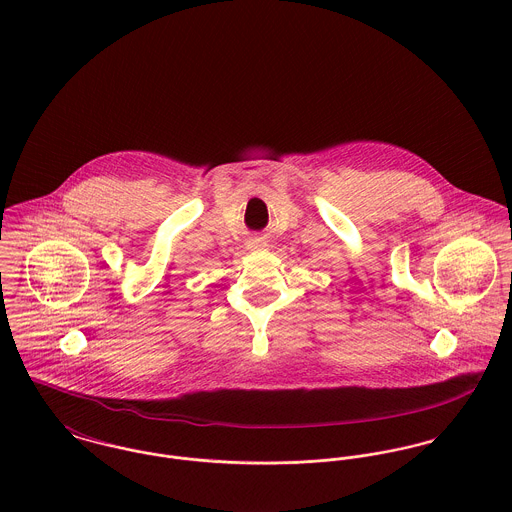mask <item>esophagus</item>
I'll list each match as a JSON object with an SVG mask.
<instances>
[{"instance_id":"obj_1","label":"esophagus","mask_w":512,"mask_h":512,"mask_svg":"<svg viewBox=\"0 0 512 512\" xmlns=\"http://www.w3.org/2000/svg\"><path fill=\"white\" fill-rule=\"evenodd\" d=\"M262 248H266V242L262 238L248 240V250H262Z\"/></svg>"}]
</instances>
